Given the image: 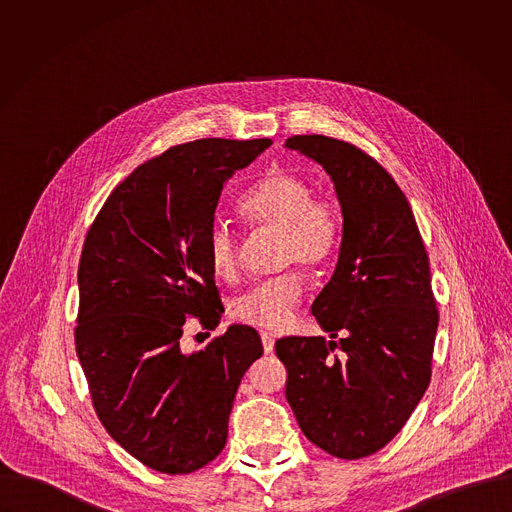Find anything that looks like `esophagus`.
<instances>
[{"label":"esophagus","instance_id":"1","mask_svg":"<svg viewBox=\"0 0 512 512\" xmlns=\"http://www.w3.org/2000/svg\"><path fill=\"white\" fill-rule=\"evenodd\" d=\"M262 345H264V353H272L274 351V337L270 333H262Z\"/></svg>","mask_w":512,"mask_h":512}]
</instances>
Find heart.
Wrapping results in <instances>:
<instances>
[{"instance_id":"b5f03b06","label":"heart","mask_w":512,"mask_h":512,"mask_svg":"<svg viewBox=\"0 0 512 512\" xmlns=\"http://www.w3.org/2000/svg\"><path fill=\"white\" fill-rule=\"evenodd\" d=\"M240 215L252 228L278 232L282 264L309 270L325 266L341 240V220L335 205L313 197L311 185L286 169H270L242 199ZM211 272L232 280L240 266V244L234 230L217 220L207 236ZM303 299V278L297 270L266 280L232 303V317L258 329H282L292 321Z\"/></svg>"}]
</instances>
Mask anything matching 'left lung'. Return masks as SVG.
I'll return each instance as SVG.
<instances>
[{
	"label": "left lung",
	"mask_w": 512,
	"mask_h": 512,
	"mask_svg": "<svg viewBox=\"0 0 512 512\" xmlns=\"http://www.w3.org/2000/svg\"><path fill=\"white\" fill-rule=\"evenodd\" d=\"M286 147L325 169L343 217L335 272L311 305L331 341L276 343L286 398L305 438L361 459L402 430L430 384L439 321L430 260L408 199L365 151L327 136Z\"/></svg>",
	"instance_id": "left-lung-1"
}]
</instances>
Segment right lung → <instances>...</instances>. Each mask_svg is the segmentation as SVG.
I'll return each mask as SVG.
<instances>
[{"label": "right lung", "instance_id": "obj_1", "mask_svg": "<svg viewBox=\"0 0 512 512\" xmlns=\"http://www.w3.org/2000/svg\"><path fill=\"white\" fill-rule=\"evenodd\" d=\"M270 146L171 147L112 191L86 234L76 355L102 426L159 473H191L219 455L240 380L264 353L248 325L193 353L181 337L189 315L219 325L207 236L226 181Z\"/></svg>", "mask_w": 512, "mask_h": 512}]
</instances>
